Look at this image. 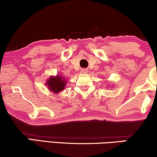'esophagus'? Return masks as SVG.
Listing matches in <instances>:
<instances>
[{
    "mask_svg": "<svg viewBox=\"0 0 157 157\" xmlns=\"http://www.w3.org/2000/svg\"><path fill=\"white\" fill-rule=\"evenodd\" d=\"M87 71H87L86 69H81V72H82V73H86Z\"/></svg>",
    "mask_w": 157,
    "mask_h": 157,
    "instance_id": "34e87169",
    "label": "esophagus"
}]
</instances>
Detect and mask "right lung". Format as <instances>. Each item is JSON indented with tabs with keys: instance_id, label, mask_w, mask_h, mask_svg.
I'll return each mask as SVG.
<instances>
[{
	"instance_id": "right-lung-1",
	"label": "right lung",
	"mask_w": 157,
	"mask_h": 157,
	"mask_svg": "<svg viewBox=\"0 0 157 157\" xmlns=\"http://www.w3.org/2000/svg\"><path fill=\"white\" fill-rule=\"evenodd\" d=\"M65 85L66 81L64 80L63 77L58 75L56 77H50L47 81V86H48L49 89L54 94L59 93L60 90H63Z\"/></svg>"
}]
</instances>
